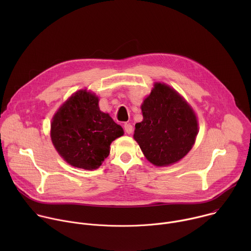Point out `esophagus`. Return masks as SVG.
Here are the masks:
<instances>
[{
    "label": "esophagus",
    "mask_w": 251,
    "mask_h": 251,
    "mask_svg": "<svg viewBox=\"0 0 251 251\" xmlns=\"http://www.w3.org/2000/svg\"><path fill=\"white\" fill-rule=\"evenodd\" d=\"M124 130L127 134H131L133 132V126L131 124H128V123H125L124 124Z\"/></svg>",
    "instance_id": "1"
}]
</instances>
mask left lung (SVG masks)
<instances>
[{"instance_id":"left-lung-1","label":"left lung","mask_w":251,"mask_h":251,"mask_svg":"<svg viewBox=\"0 0 251 251\" xmlns=\"http://www.w3.org/2000/svg\"><path fill=\"white\" fill-rule=\"evenodd\" d=\"M143 121L135 125L134 139L155 166L172 165L195 144L198 121L193 109L174 89L156 83L142 106Z\"/></svg>"}]
</instances>
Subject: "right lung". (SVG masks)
<instances>
[{
	"mask_svg": "<svg viewBox=\"0 0 251 251\" xmlns=\"http://www.w3.org/2000/svg\"><path fill=\"white\" fill-rule=\"evenodd\" d=\"M50 134L56 151L68 164L94 170L108 157L112 141L124 132L108 114L100 111L97 96L80 90L55 113Z\"/></svg>",
	"mask_w": 251,
	"mask_h": 251,
	"instance_id": "right-lung-1",
	"label": "right lung"
}]
</instances>
